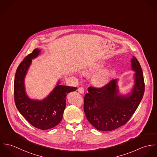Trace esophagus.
<instances>
[{"instance_id": "obj_1", "label": "esophagus", "mask_w": 157, "mask_h": 157, "mask_svg": "<svg viewBox=\"0 0 157 157\" xmlns=\"http://www.w3.org/2000/svg\"><path fill=\"white\" fill-rule=\"evenodd\" d=\"M78 92L80 94H84L85 92V90H84V88H82V87H80L78 88Z\"/></svg>"}]
</instances>
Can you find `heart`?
Here are the masks:
<instances>
[{
  "label": "heart",
  "mask_w": 157,
  "mask_h": 157,
  "mask_svg": "<svg viewBox=\"0 0 157 157\" xmlns=\"http://www.w3.org/2000/svg\"><path fill=\"white\" fill-rule=\"evenodd\" d=\"M105 67L106 63L102 61H100L91 65L85 71V72L87 74L96 73L102 70ZM112 75L111 70L105 69L94 75L92 79V83L97 87H103L109 83Z\"/></svg>",
  "instance_id": "1"
}]
</instances>
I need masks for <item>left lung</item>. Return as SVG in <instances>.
Segmentation results:
<instances>
[{"label": "left lung", "mask_w": 157, "mask_h": 157, "mask_svg": "<svg viewBox=\"0 0 157 157\" xmlns=\"http://www.w3.org/2000/svg\"><path fill=\"white\" fill-rule=\"evenodd\" d=\"M133 84L127 93L120 92L118 78L105 86L88 88L85 96L84 111L90 123L97 130L111 131L125 124L135 112L144 92L143 74L134 56L131 60Z\"/></svg>", "instance_id": "8db88e82"}]
</instances>
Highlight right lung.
I'll use <instances>...</instances> for the list:
<instances>
[{
	"mask_svg": "<svg viewBox=\"0 0 157 157\" xmlns=\"http://www.w3.org/2000/svg\"><path fill=\"white\" fill-rule=\"evenodd\" d=\"M41 49H35L27 56L17 67L14 83L16 106L23 117L36 128L46 130L56 126L61 121L66 107L67 94L77 88L61 85L58 80L52 90L42 100L30 98L26 93L25 79L32 64Z\"/></svg>",
	"mask_w": 157,
	"mask_h": 157,
	"instance_id": "right-lung-1",
	"label": "right lung"
}]
</instances>
